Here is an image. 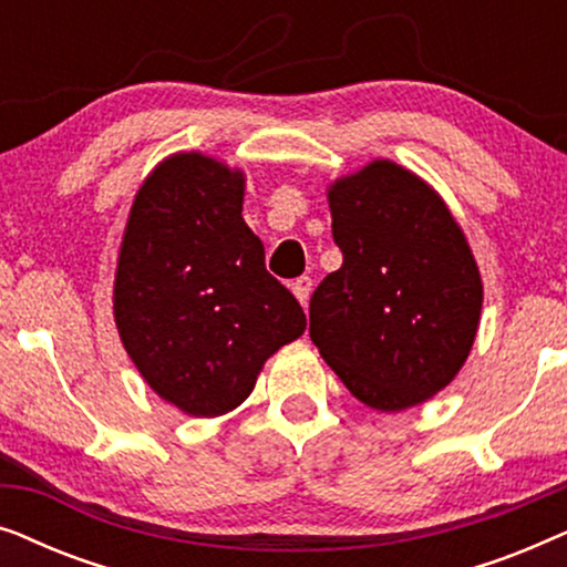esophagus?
Returning <instances> with one entry per match:
<instances>
[{
	"label": "esophagus",
	"instance_id": "34e87169",
	"mask_svg": "<svg viewBox=\"0 0 567 567\" xmlns=\"http://www.w3.org/2000/svg\"><path fill=\"white\" fill-rule=\"evenodd\" d=\"M291 291H293V297L301 301V307H307L309 293H312V278H309V276L297 278V281L291 284Z\"/></svg>",
	"mask_w": 567,
	"mask_h": 567
}]
</instances>
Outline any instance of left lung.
Masks as SVG:
<instances>
[{
    "label": "left lung",
    "mask_w": 567,
    "mask_h": 567,
    "mask_svg": "<svg viewBox=\"0 0 567 567\" xmlns=\"http://www.w3.org/2000/svg\"><path fill=\"white\" fill-rule=\"evenodd\" d=\"M343 266L309 301V338L363 405L400 413L467 361L483 278L444 198L392 159L328 185Z\"/></svg>",
    "instance_id": "obj_1"
}]
</instances>
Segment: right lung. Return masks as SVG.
<instances>
[{
  "mask_svg": "<svg viewBox=\"0 0 567 567\" xmlns=\"http://www.w3.org/2000/svg\"><path fill=\"white\" fill-rule=\"evenodd\" d=\"M243 200V169L177 152L146 175L123 229L115 328L144 382L185 415L243 405L270 355L307 328L266 270Z\"/></svg>",
  "mask_w": 567,
  "mask_h": 567,
  "instance_id": "add662e5",
  "label": "right lung"
}]
</instances>
